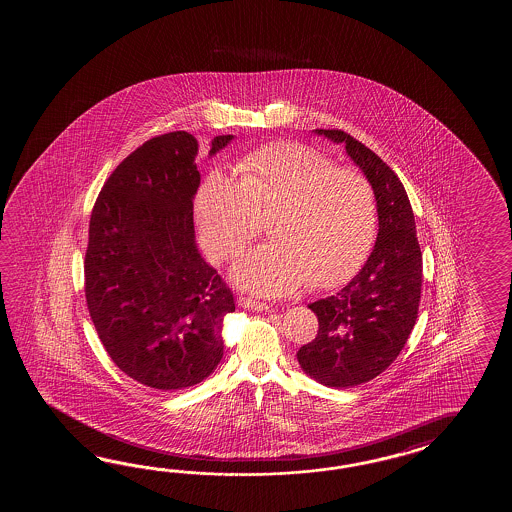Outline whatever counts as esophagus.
Segmentation results:
<instances>
[{
  "label": "esophagus",
  "mask_w": 512,
  "mask_h": 512,
  "mask_svg": "<svg viewBox=\"0 0 512 512\" xmlns=\"http://www.w3.org/2000/svg\"><path fill=\"white\" fill-rule=\"evenodd\" d=\"M238 304L241 307H245V309H252V311H271L272 309L271 305L263 304L260 300H254V298H249V296H241Z\"/></svg>",
  "instance_id": "1"
}]
</instances>
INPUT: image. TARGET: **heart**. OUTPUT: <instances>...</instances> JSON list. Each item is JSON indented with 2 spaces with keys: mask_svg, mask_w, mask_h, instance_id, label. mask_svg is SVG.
<instances>
[{
  "mask_svg": "<svg viewBox=\"0 0 512 512\" xmlns=\"http://www.w3.org/2000/svg\"><path fill=\"white\" fill-rule=\"evenodd\" d=\"M236 175L210 170L194 199L203 247L214 261L236 258L267 219L271 241L245 254L232 278L263 296L331 289L357 272L379 229L375 188L316 148L274 142L245 153Z\"/></svg>",
  "mask_w": 512,
  "mask_h": 512,
  "instance_id": "heart-1",
  "label": "heart"
}]
</instances>
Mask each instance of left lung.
<instances>
[{"instance_id": "1", "label": "left lung", "mask_w": 512, "mask_h": 512, "mask_svg": "<svg viewBox=\"0 0 512 512\" xmlns=\"http://www.w3.org/2000/svg\"><path fill=\"white\" fill-rule=\"evenodd\" d=\"M315 131L346 146L379 203V234L370 258L342 291L309 304L318 316V333L296 353L315 381L351 388L381 375L410 337L421 300L423 254L410 199L392 168L346 131Z\"/></svg>"}]
</instances>
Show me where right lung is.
<instances>
[{
	"label": "right lung",
	"mask_w": 512,
	"mask_h": 512,
	"mask_svg": "<svg viewBox=\"0 0 512 512\" xmlns=\"http://www.w3.org/2000/svg\"><path fill=\"white\" fill-rule=\"evenodd\" d=\"M230 141L214 137L210 155ZM197 148L186 131L144 142L109 175L89 219L84 276L98 338L128 377L163 392L216 370L223 318L236 309L196 247Z\"/></svg>",
	"instance_id": "right-lung-1"
}]
</instances>
